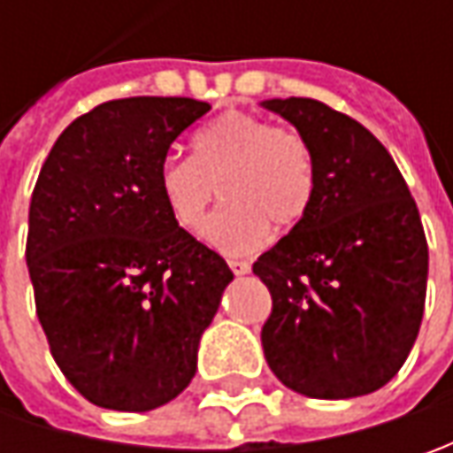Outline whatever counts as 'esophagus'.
Instances as JSON below:
<instances>
[{"label": "esophagus", "instance_id": "obj_1", "mask_svg": "<svg viewBox=\"0 0 453 453\" xmlns=\"http://www.w3.org/2000/svg\"><path fill=\"white\" fill-rule=\"evenodd\" d=\"M229 267H232V272H234L236 277L250 274V270H252V265H250V262H244V259H229Z\"/></svg>", "mask_w": 453, "mask_h": 453}]
</instances>
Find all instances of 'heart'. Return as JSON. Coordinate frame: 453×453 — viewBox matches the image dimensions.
<instances>
[{
	"label": "heart",
	"instance_id": "1",
	"mask_svg": "<svg viewBox=\"0 0 453 453\" xmlns=\"http://www.w3.org/2000/svg\"><path fill=\"white\" fill-rule=\"evenodd\" d=\"M158 196L171 219L199 232L211 201H226L203 236L224 254L265 244L272 224H300L315 196V158L300 133L274 128L250 113L219 115L191 141V158L168 153L156 171Z\"/></svg>",
	"mask_w": 453,
	"mask_h": 453
}]
</instances>
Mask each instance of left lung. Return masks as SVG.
Listing matches in <instances>:
<instances>
[{"label":"left lung","mask_w":453,"mask_h":453,"mask_svg":"<svg viewBox=\"0 0 453 453\" xmlns=\"http://www.w3.org/2000/svg\"><path fill=\"white\" fill-rule=\"evenodd\" d=\"M307 141L315 196L254 262L272 295L262 348L272 373L310 398L378 391L406 363L426 303L428 247L391 153L312 97L265 100Z\"/></svg>","instance_id":"8db88e82"}]
</instances>
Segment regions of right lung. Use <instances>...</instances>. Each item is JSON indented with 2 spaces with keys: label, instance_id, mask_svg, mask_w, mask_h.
Segmentation results:
<instances>
[{
  "label": "right lung",
  "instance_id": "1",
  "mask_svg": "<svg viewBox=\"0 0 453 453\" xmlns=\"http://www.w3.org/2000/svg\"><path fill=\"white\" fill-rule=\"evenodd\" d=\"M209 111L194 97L108 100L62 131L35 183L27 270L37 318L65 378L100 409L173 401L234 280L156 186L171 143Z\"/></svg>",
  "mask_w": 453,
  "mask_h": 453
}]
</instances>
